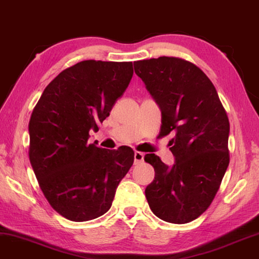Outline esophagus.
Wrapping results in <instances>:
<instances>
[{"label": "esophagus", "instance_id": "1", "mask_svg": "<svg viewBox=\"0 0 259 259\" xmlns=\"http://www.w3.org/2000/svg\"><path fill=\"white\" fill-rule=\"evenodd\" d=\"M134 159H135V164L143 163V160H144V153L140 151H135Z\"/></svg>", "mask_w": 259, "mask_h": 259}]
</instances>
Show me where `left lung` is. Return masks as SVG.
I'll use <instances>...</instances> for the list:
<instances>
[{"label": "left lung", "mask_w": 259, "mask_h": 259, "mask_svg": "<svg viewBox=\"0 0 259 259\" xmlns=\"http://www.w3.org/2000/svg\"><path fill=\"white\" fill-rule=\"evenodd\" d=\"M134 68L160 108L159 136L175 135L172 166L145 154L154 168L146 200L164 221L188 223L209 207L229 165L228 116L214 84L190 61L159 57L135 61Z\"/></svg>", "instance_id": "obj_1"}]
</instances>
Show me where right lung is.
<instances>
[{
    "label": "right lung",
    "instance_id": "add662e5",
    "mask_svg": "<svg viewBox=\"0 0 259 259\" xmlns=\"http://www.w3.org/2000/svg\"><path fill=\"white\" fill-rule=\"evenodd\" d=\"M133 63L83 60L45 88L29 122V157L40 190L67 220L90 221L109 210L134 163V150L88 144L133 78Z\"/></svg>",
    "mask_w": 259,
    "mask_h": 259
}]
</instances>
